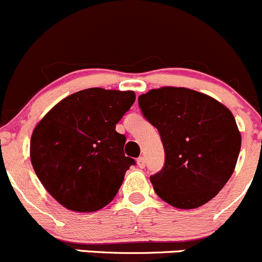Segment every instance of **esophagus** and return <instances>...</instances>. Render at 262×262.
I'll list each match as a JSON object with an SVG mask.
<instances>
[{"label":"esophagus","mask_w":262,"mask_h":262,"mask_svg":"<svg viewBox=\"0 0 262 262\" xmlns=\"http://www.w3.org/2000/svg\"><path fill=\"white\" fill-rule=\"evenodd\" d=\"M137 165H139L140 168H144L145 167V158L144 157L137 158Z\"/></svg>","instance_id":"obj_1"}]
</instances>
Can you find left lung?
Segmentation results:
<instances>
[{
  "label": "left lung",
  "mask_w": 262,
  "mask_h": 262,
  "mask_svg": "<svg viewBox=\"0 0 262 262\" xmlns=\"http://www.w3.org/2000/svg\"><path fill=\"white\" fill-rule=\"evenodd\" d=\"M139 105L164 146V167L150 177L155 193L178 209L199 208L215 198L241 150L232 112L209 95L174 86L149 90Z\"/></svg>",
  "instance_id": "left-lung-1"
}]
</instances>
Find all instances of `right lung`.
Listing matches in <instances>:
<instances>
[{
	"label": "right lung",
	"instance_id": "add662e5",
	"mask_svg": "<svg viewBox=\"0 0 262 262\" xmlns=\"http://www.w3.org/2000/svg\"><path fill=\"white\" fill-rule=\"evenodd\" d=\"M135 99L131 90H80L35 126L30 160L44 188L62 206L92 213L117 195L135 160L123 152L126 137L116 125Z\"/></svg>",
	"mask_w": 262,
	"mask_h": 262
}]
</instances>
